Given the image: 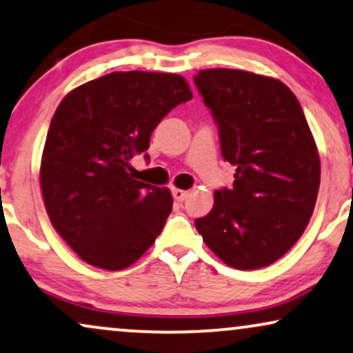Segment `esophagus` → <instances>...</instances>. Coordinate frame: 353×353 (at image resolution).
Here are the masks:
<instances>
[{
    "label": "esophagus",
    "instance_id": "obj_1",
    "mask_svg": "<svg viewBox=\"0 0 353 353\" xmlns=\"http://www.w3.org/2000/svg\"><path fill=\"white\" fill-rule=\"evenodd\" d=\"M172 196L176 199L177 201H184L187 196H189V192L187 190H182V189H172Z\"/></svg>",
    "mask_w": 353,
    "mask_h": 353
}]
</instances>
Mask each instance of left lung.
Returning a JSON list of instances; mask_svg holds the SVG:
<instances>
[{
	"instance_id": "8db88e82",
	"label": "left lung",
	"mask_w": 353,
	"mask_h": 353,
	"mask_svg": "<svg viewBox=\"0 0 353 353\" xmlns=\"http://www.w3.org/2000/svg\"><path fill=\"white\" fill-rule=\"evenodd\" d=\"M219 128L221 152L236 166L232 189L195 221L210 250L248 271L285 255L312 218L321 164L302 106L278 79L241 69L194 77Z\"/></svg>"
}]
</instances>
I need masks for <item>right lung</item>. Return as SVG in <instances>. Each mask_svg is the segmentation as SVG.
I'll use <instances>...</instances> for the list:
<instances>
[{"instance_id":"obj_1","label":"right lung","mask_w":353,"mask_h":353,"mask_svg":"<svg viewBox=\"0 0 353 353\" xmlns=\"http://www.w3.org/2000/svg\"><path fill=\"white\" fill-rule=\"evenodd\" d=\"M189 100L182 75L129 70L82 83L59 103L41 154V195L56 232L88 265L124 270L161 234L171 192L137 181L130 158Z\"/></svg>"}]
</instances>
